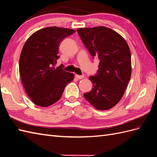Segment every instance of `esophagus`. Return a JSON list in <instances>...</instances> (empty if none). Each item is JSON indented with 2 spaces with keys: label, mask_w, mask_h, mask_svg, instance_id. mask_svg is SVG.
Instances as JSON below:
<instances>
[{
  "label": "esophagus",
  "mask_w": 157,
  "mask_h": 157,
  "mask_svg": "<svg viewBox=\"0 0 157 157\" xmlns=\"http://www.w3.org/2000/svg\"><path fill=\"white\" fill-rule=\"evenodd\" d=\"M75 78L78 79H82L84 78V75H75Z\"/></svg>",
  "instance_id": "34e87169"
}]
</instances>
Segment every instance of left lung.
<instances>
[{
  "instance_id": "left-lung-1",
  "label": "left lung",
  "mask_w": 157,
  "mask_h": 157,
  "mask_svg": "<svg viewBox=\"0 0 157 157\" xmlns=\"http://www.w3.org/2000/svg\"><path fill=\"white\" fill-rule=\"evenodd\" d=\"M91 57L99 59L98 70L89 79L93 88L83 94L98 110L113 107L123 97L131 75V56L121 36L105 26L77 30Z\"/></svg>"
}]
</instances>
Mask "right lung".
I'll use <instances>...</instances> for the list:
<instances>
[{
  "mask_svg": "<svg viewBox=\"0 0 157 157\" xmlns=\"http://www.w3.org/2000/svg\"><path fill=\"white\" fill-rule=\"evenodd\" d=\"M74 30L52 26L40 29L26 40L20 56L19 72L27 95L36 105L48 107L62 97L64 88L74 78L63 70L55 67L59 59L62 40Z\"/></svg>",
  "mask_w": 157,
  "mask_h": 157,
  "instance_id": "obj_1",
  "label": "right lung"
}]
</instances>
